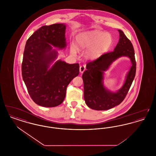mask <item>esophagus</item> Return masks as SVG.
Listing matches in <instances>:
<instances>
[{"label": "esophagus", "mask_w": 156, "mask_h": 156, "mask_svg": "<svg viewBox=\"0 0 156 156\" xmlns=\"http://www.w3.org/2000/svg\"><path fill=\"white\" fill-rule=\"evenodd\" d=\"M85 69H86V67H85V66H80V73L82 74V73L85 71Z\"/></svg>", "instance_id": "34e87169"}]
</instances>
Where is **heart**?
Wrapping results in <instances>:
<instances>
[{
    "label": "heart",
    "mask_w": 156,
    "mask_h": 156,
    "mask_svg": "<svg viewBox=\"0 0 156 156\" xmlns=\"http://www.w3.org/2000/svg\"><path fill=\"white\" fill-rule=\"evenodd\" d=\"M113 43V37L109 33L92 30L78 34L75 38V44L70 47V52L76 55L77 51L85 50V57L87 59H97L106 52Z\"/></svg>",
    "instance_id": "obj_1"
}]
</instances>
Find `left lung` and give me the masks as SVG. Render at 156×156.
<instances>
[{
  "mask_svg": "<svg viewBox=\"0 0 156 156\" xmlns=\"http://www.w3.org/2000/svg\"><path fill=\"white\" fill-rule=\"evenodd\" d=\"M118 30L119 42L114 50L88 62L87 70L82 74L84 100L87 106L94 110L106 111L119 105L126 97L135 77L136 63L133 45L122 30ZM122 56L128 57L132 66L122 87L113 92L104 85V72L108 69L113 62Z\"/></svg>",
  "mask_w": 156,
  "mask_h": 156,
  "instance_id": "left-lung-1",
  "label": "left lung"
}]
</instances>
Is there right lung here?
I'll list each match as a JSON object with an SVG mask.
<instances>
[{
    "mask_svg": "<svg viewBox=\"0 0 156 156\" xmlns=\"http://www.w3.org/2000/svg\"><path fill=\"white\" fill-rule=\"evenodd\" d=\"M66 25L44 26L27 40L23 54L22 73L28 92L36 104L46 108L58 106L65 99L67 86L80 73L79 64L57 58L56 49H65Z\"/></svg>",
    "mask_w": 156,
    "mask_h": 156,
    "instance_id": "right-lung-1",
    "label": "right lung"
}]
</instances>
